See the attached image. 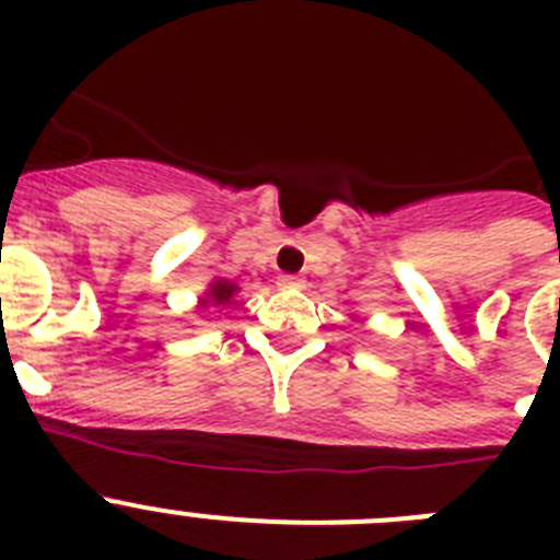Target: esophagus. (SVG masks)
Instances as JSON below:
<instances>
[{
  "label": "esophagus",
  "instance_id": "34e87169",
  "mask_svg": "<svg viewBox=\"0 0 560 560\" xmlns=\"http://www.w3.org/2000/svg\"><path fill=\"white\" fill-rule=\"evenodd\" d=\"M277 283L283 285V289H303V277H296V275H280V280Z\"/></svg>",
  "mask_w": 560,
  "mask_h": 560
}]
</instances>
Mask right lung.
<instances>
[{
    "instance_id": "obj_1",
    "label": "right lung",
    "mask_w": 560,
    "mask_h": 560,
    "mask_svg": "<svg viewBox=\"0 0 560 560\" xmlns=\"http://www.w3.org/2000/svg\"><path fill=\"white\" fill-rule=\"evenodd\" d=\"M237 285L232 283V280H224V277H215L210 283V289L205 291V296H201V308H224V305L232 303V296L237 294Z\"/></svg>"
}]
</instances>
